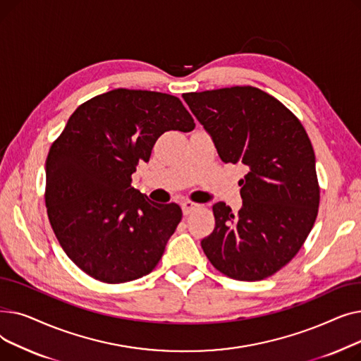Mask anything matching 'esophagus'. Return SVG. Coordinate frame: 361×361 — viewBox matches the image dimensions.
<instances>
[{
  "label": "esophagus",
  "instance_id": "obj_1",
  "mask_svg": "<svg viewBox=\"0 0 361 361\" xmlns=\"http://www.w3.org/2000/svg\"><path fill=\"white\" fill-rule=\"evenodd\" d=\"M196 207H197V204L193 203V202L185 200V202L181 203V209H183V214H184V215H188L190 212H193V211L196 209Z\"/></svg>",
  "mask_w": 361,
  "mask_h": 361
}]
</instances>
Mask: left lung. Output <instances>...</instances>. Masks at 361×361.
I'll list each match as a JSON object with an SVG mask.
<instances>
[{"instance_id": "obj_1", "label": "left lung", "mask_w": 361, "mask_h": 361, "mask_svg": "<svg viewBox=\"0 0 361 361\" xmlns=\"http://www.w3.org/2000/svg\"><path fill=\"white\" fill-rule=\"evenodd\" d=\"M225 164H241L238 214L212 206L215 228L202 240L214 267L238 281L274 275L298 253L317 216L320 188L307 133L278 99L253 86L184 93Z\"/></svg>"}]
</instances>
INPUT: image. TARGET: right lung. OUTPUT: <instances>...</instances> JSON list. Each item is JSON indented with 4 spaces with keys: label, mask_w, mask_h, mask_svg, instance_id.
<instances>
[{
    "label": "right lung",
    "mask_w": 361,
    "mask_h": 361,
    "mask_svg": "<svg viewBox=\"0 0 361 361\" xmlns=\"http://www.w3.org/2000/svg\"><path fill=\"white\" fill-rule=\"evenodd\" d=\"M195 120L173 94L114 89L75 109L47 158V212L66 255L106 283L155 269L181 221L176 203H155L131 185L139 162L169 130Z\"/></svg>",
    "instance_id": "obj_1"
}]
</instances>
